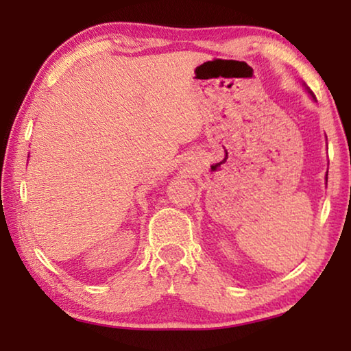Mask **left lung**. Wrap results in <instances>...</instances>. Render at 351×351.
I'll return each mask as SVG.
<instances>
[{
	"mask_svg": "<svg viewBox=\"0 0 351 351\" xmlns=\"http://www.w3.org/2000/svg\"><path fill=\"white\" fill-rule=\"evenodd\" d=\"M308 93H310V94H311V97H313V99H316V97H314V94H313V91H310V90H308Z\"/></svg>",
	"mask_w": 351,
	"mask_h": 351,
	"instance_id": "obj_1",
	"label": "left lung"
}]
</instances>
